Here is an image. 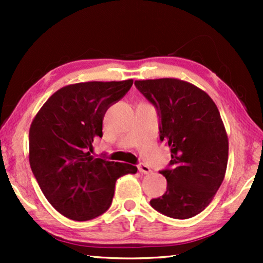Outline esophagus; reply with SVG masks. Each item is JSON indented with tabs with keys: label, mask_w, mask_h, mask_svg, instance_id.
I'll list each match as a JSON object with an SVG mask.
<instances>
[{
	"label": "esophagus",
	"mask_w": 263,
	"mask_h": 263,
	"mask_svg": "<svg viewBox=\"0 0 263 263\" xmlns=\"http://www.w3.org/2000/svg\"><path fill=\"white\" fill-rule=\"evenodd\" d=\"M138 168H139V171L141 172V174H145V175L149 174V172H151L149 166H147V165L143 164V163H140V164L138 165Z\"/></svg>",
	"instance_id": "34e87169"
}]
</instances>
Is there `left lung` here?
<instances>
[{
    "label": "left lung",
    "instance_id": "left-lung-1",
    "mask_svg": "<svg viewBox=\"0 0 263 263\" xmlns=\"http://www.w3.org/2000/svg\"><path fill=\"white\" fill-rule=\"evenodd\" d=\"M157 109L160 141L171 151L166 192L151 206L175 219H188L211 203L224 181L229 141L217 105L206 92L178 79L135 81Z\"/></svg>",
    "mask_w": 263,
    "mask_h": 263
}]
</instances>
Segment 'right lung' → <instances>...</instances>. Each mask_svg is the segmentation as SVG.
<instances>
[{
	"instance_id": "1",
	"label": "right lung",
	"mask_w": 263,
	"mask_h": 263,
	"mask_svg": "<svg viewBox=\"0 0 263 263\" xmlns=\"http://www.w3.org/2000/svg\"><path fill=\"white\" fill-rule=\"evenodd\" d=\"M132 85L133 80L66 86L46 100L32 122V172L46 200L71 220H91L105 213L116 179L138 171L134 165L91 156L93 139L103 136L107 109Z\"/></svg>"
}]
</instances>
